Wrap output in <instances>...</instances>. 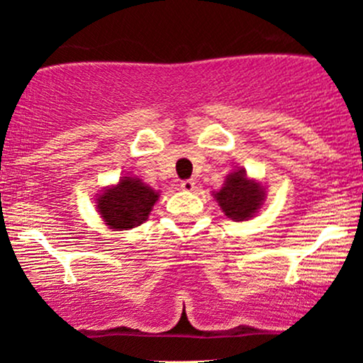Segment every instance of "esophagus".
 <instances>
[{"label":"esophagus","instance_id":"34e87169","mask_svg":"<svg viewBox=\"0 0 363 363\" xmlns=\"http://www.w3.org/2000/svg\"><path fill=\"white\" fill-rule=\"evenodd\" d=\"M181 187L184 191H194L196 189V182L193 179H186V181H181Z\"/></svg>","mask_w":363,"mask_h":363}]
</instances>
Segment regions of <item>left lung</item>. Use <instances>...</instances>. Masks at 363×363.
<instances>
[{
  "instance_id": "1",
  "label": "left lung",
  "mask_w": 363,
  "mask_h": 363,
  "mask_svg": "<svg viewBox=\"0 0 363 363\" xmlns=\"http://www.w3.org/2000/svg\"><path fill=\"white\" fill-rule=\"evenodd\" d=\"M264 187L249 179L244 169H237L225 177L220 191H213V198L222 211L234 222H244L254 216L264 201Z\"/></svg>"
}]
</instances>
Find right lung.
Returning a JSON list of instances; mask_svg holds the SVG:
<instances>
[{
    "label": "right lung",
    "mask_w": 363,
    "mask_h": 363,
    "mask_svg": "<svg viewBox=\"0 0 363 363\" xmlns=\"http://www.w3.org/2000/svg\"><path fill=\"white\" fill-rule=\"evenodd\" d=\"M158 194L138 177H121L116 186L99 194L97 211L112 230H129L148 218Z\"/></svg>",
    "instance_id": "1"
}]
</instances>
